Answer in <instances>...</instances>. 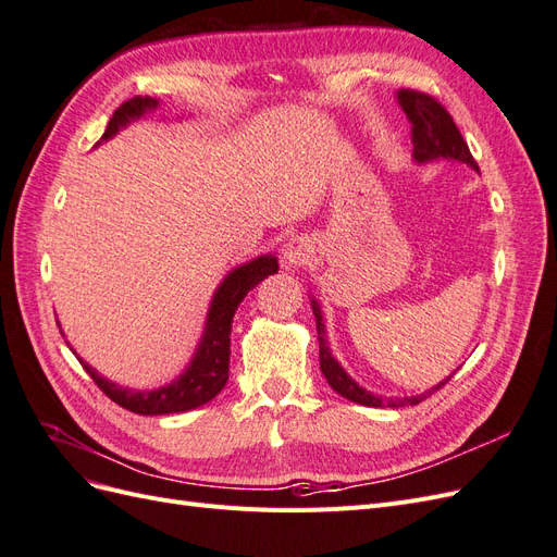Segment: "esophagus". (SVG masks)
<instances>
[{"label":"esophagus","instance_id":"esophagus-1","mask_svg":"<svg viewBox=\"0 0 557 557\" xmlns=\"http://www.w3.org/2000/svg\"><path fill=\"white\" fill-rule=\"evenodd\" d=\"M311 256H313L311 242L305 239V237H295V239H290L288 244H285L283 262H285V267H301V264L309 262Z\"/></svg>","mask_w":557,"mask_h":557}]
</instances>
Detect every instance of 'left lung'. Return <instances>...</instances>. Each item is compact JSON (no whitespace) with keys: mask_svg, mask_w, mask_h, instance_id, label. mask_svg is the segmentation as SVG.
Here are the masks:
<instances>
[{"mask_svg":"<svg viewBox=\"0 0 557 557\" xmlns=\"http://www.w3.org/2000/svg\"><path fill=\"white\" fill-rule=\"evenodd\" d=\"M399 104L407 113L409 123H411V141H413V160L416 162H432V160H455V162H465L469 164L471 170L479 172V164L476 160L471 158L469 153V146L462 139V134L458 129V125L453 123L450 113L436 102L434 97L425 95V92H418V90H399L397 92ZM311 309L315 315V330H318V348H320V369H323V374L327 379V383L334 387L336 393L342 397L356 401V404H364V407H407V404H418L423 401L430 393H436L442 385L448 383L442 381L440 385H434L432 391L423 393V395H416V397H376L372 393H367L364 387H360L356 381H352L346 372L344 367L332 358L330 346H327V336H325V325H323V311H320L318 301L311 299Z\"/></svg>","mask_w":557,"mask_h":557,"instance_id":"obj_1","label":"left lung"}]
</instances>
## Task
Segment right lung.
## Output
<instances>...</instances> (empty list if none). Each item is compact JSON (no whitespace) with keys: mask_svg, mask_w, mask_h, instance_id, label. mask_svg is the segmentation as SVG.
Masks as SVG:
<instances>
[{"mask_svg":"<svg viewBox=\"0 0 557 557\" xmlns=\"http://www.w3.org/2000/svg\"><path fill=\"white\" fill-rule=\"evenodd\" d=\"M156 107L158 102L153 97L127 99L125 104L115 109L102 139H111L117 129L125 127L134 117H141L146 111H153ZM276 272L278 260L274 256H260L258 260H250L225 276L221 288L213 295L205 336H201L195 358L190 360L188 369L170 385L148 393L127 391V387L115 385L104 376H99L95 369L83 360L81 364L92 376L99 391H102L111 401H115L117 407H123L132 413L164 416L197 409L221 393L230 379V332L234 311H237L248 290H252L262 278Z\"/></svg>","mask_w":557,"mask_h":557,"instance_id":"obj_1","label":"right lung"}]
</instances>
